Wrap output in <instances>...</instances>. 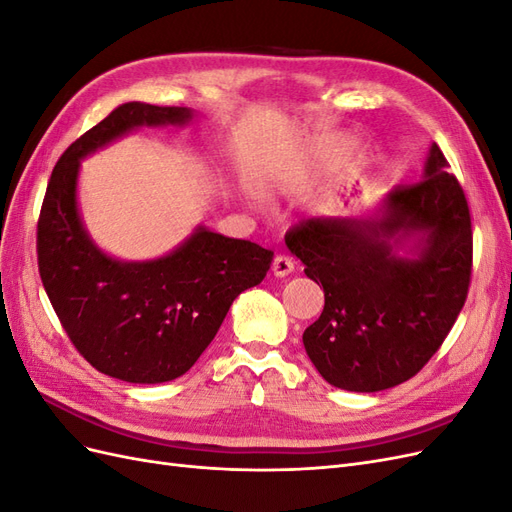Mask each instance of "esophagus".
I'll list each match as a JSON object with an SVG mask.
<instances>
[{
    "mask_svg": "<svg viewBox=\"0 0 512 512\" xmlns=\"http://www.w3.org/2000/svg\"><path fill=\"white\" fill-rule=\"evenodd\" d=\"M271 271H273L275 277H286V275H290V273L294 271V262H292V258H288V256H284V254H277V256L273 258Z\"/></svg>",
    "mask_w": 512,
    "mask_h": 512,
    "instance_id": "1",
    "label": "esophagus"
}]
</instances>
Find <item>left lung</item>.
I'll use <instances>...</instances> for the list:
<instances>
[{
    "instance_id": "8db88e82",
    "label": "left lung",
    "mask_w": 512,
    "mask_h": 512,
    "mask_svg": "<svg viewBox=\"0 0 512 512\" xmlns=\"http://www.w3.org/2000/svg\"><path fill=\"white\" fill-rule=\"evenodd\" d=\"M433 143L421 181L397 185L376 218H312L286 232L288 250L324 290L303 333L329 384L376 393L410 380L438 352L468 297L472 218L463 188ZM416 240L410 259L396 254Z\"/></svg>"
}]
</instances>
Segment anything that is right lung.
<instances>
[{
  "mask_svg": "<svg viewBox=\"0 0 512 512\" xmlns=\"http://www.w3.org/2000/svg\"><path fill=\"white\" fill-rule=\"evenodd\" d=\"M190 108L128 102L64 151L38 220L46 294L83 359L134 384L183 376L218 333L239 294L265 280L273 252L198 226L158 260L121 262L100 252L76 207L81 158L141 126H183Z\"/></svg>",
  "mask_w": 512,
  "mask_h": 512,
  "instance_id": "right-lung-1",
  "label": "right lung"
}]
</instances>
